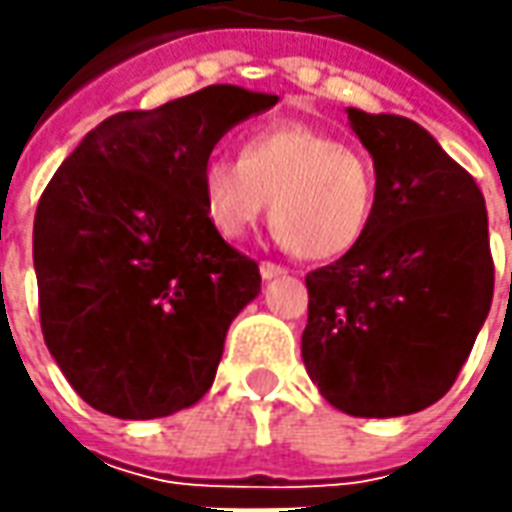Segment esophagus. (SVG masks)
Listing matches in <instances>:
<instances>
[{"label": "esophagus", "mask_w": 512, "mask_h": 512, "mask_svg": "<svg viewBox=\"0 0 512 512\" xmlns=\"http://www.w3.org/2000/svg\"><path fill=\"white\" fill-rule=\"evenodd\" d=\"M259 273H262V279L270 282V279H279V276H287V270L282 265H273V262H262L259 265Z\"/></svg>", "instance_id": "34e87169"}]
</instances>
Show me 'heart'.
Returning <instances> with one entry per match:
<instances>
[{
    "label": "heart",
    "mask_w": 512,
    "mask_h": 512,
    "mask_svg": "<svg viewBox=\"0 0 512 512\" xmlns=\"http://www.w3.org/2000/svg\"><path fill=\"white\" fill-rule=\"evenodd\" d=\"M199 187L207 222L219 236L242 239L270 207L279 245L310 262L347 256L376 210L370 159L302 122L250 130L239 159H207Z\"/></svg>",
    "instance_id": "1"
}]
</instances>
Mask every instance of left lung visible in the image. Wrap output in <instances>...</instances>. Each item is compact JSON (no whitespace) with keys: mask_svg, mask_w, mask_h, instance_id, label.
Wrapping results in <instances>:
<instances>
[{"mask_svg":"<svg viewBox=\"0 0 512 512\" xmlns=\"http://www.w3.org/2000/svg\"><path fill=\"white\" fill-rule=\"evenodd\" d=\"M376 170L364 239L307 273V376L336 410L393 419L453 387L493 302L487 210L473 176L413 119L347 108Z\"/></svg>","mask_w":512,"mask_h":512,"instance_id":"left-lung-1","label":"left lung"}]
</instances>
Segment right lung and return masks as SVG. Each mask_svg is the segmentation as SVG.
<instances>
[{
  "label": "right lung",
  "mask_w": 512,
  "mask_h": 512,
  "mask_svg": "<svg viewBox=\"0 0 512 512\" xmlns=\"http://www.w3.org/2000/svg\"><path fill=\"white\" fill-rule=\"evenodd\" d=\"M279 102L210 85L99 122L33 219L39 319L70 387L116 419H162L216 379L230 322L262 276L207 222L202 165L227 130Z\"/></svg>",
  "instance_id": "1"
}]
</instances>
